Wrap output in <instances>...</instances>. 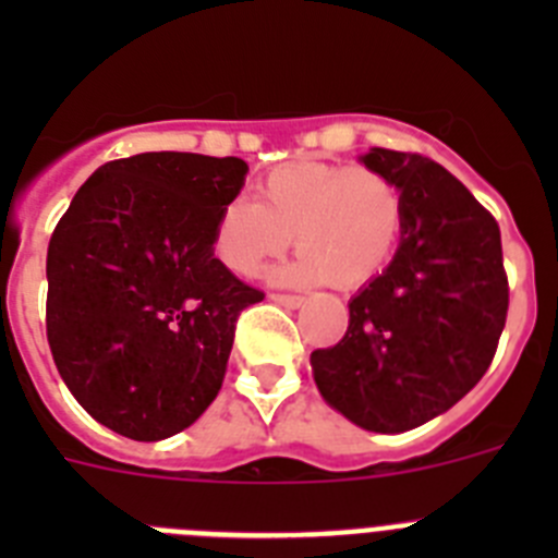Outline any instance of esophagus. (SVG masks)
Returning a JSON list of instances; mask_svg holds the SVG:
<instances>
[{"mask_svg": "<svg viewBox=\"0 0 558 558\" xmlns=\"http://www.w3.org/2000/svg\"><path fill=\"white\" fill-rule=\"evenodd\" d=\"M276 304H282V307H302L304 299L302 295H293V293H270Z\"/></svg>", "mask_w": 558, "mask_h": 558, "instance_id": "34e87169", "label": "esophagus"}]
</instances>
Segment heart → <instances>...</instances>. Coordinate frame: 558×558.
Instances as JSON below:
<instances>
[{"mask_svg": "<svg viewBox=\"0 0 558 558\" xmlns=\"http://www.w3.org/2000/svg\"><path fill=\"white\" fill-rule=\"evenodd\" d=\"M259 204L231 198L215 223V254L231 274L254 279L293 243L299 259L282 270L302 284L357 290L374 282L402 236L405 201L391 175L368 165L288 161L256 184Z\"/></svg>", "mask_w": 558, "mask_h": 558, "instance_id": "b5f03b06", "label": "heart"}]
</instances>
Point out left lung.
I'll use <instances>...</instances> for the list:
<instances>
[{
	"mask_svg": "<svg viewBox=\"0 0 558 558\" xmlns=\"http://www.w3.org/2000/svg\"><path fill=\"white\" fill-rule=\"evenodd\" d=\"M363 165L402 190V243L349 302L347 335L310 363L322 397L349 422L405 433L450 411L492 366L509 276L500 226L452 172L386 147H372Z\"/></svg>",
	"mask_w": 558,
	"mask_h": 558,
	"instance_id": "1",
	"label": "left lung"
}]
</instances>
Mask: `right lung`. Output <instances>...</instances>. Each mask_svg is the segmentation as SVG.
Returning a JSON list of instances; mask_svg holds the SVG:
<instances>
[{"label":"right lung","mask_w":558,"mask_h":558,"mask_svg":"<svg viewBox=\"0 0 558 558\" xmlns=\"http://www.w3.org/2000/svg\"><path fill=\"white\" fill-rule=\"evenodd\" d=\"M245 172L236 156L201 153L106 161L49 236L52 360L77 402L120 436H175L223 386L236 318L265 299L211 245Z\"/></svg>","instance_id":"add662e5"}]
</instances>
